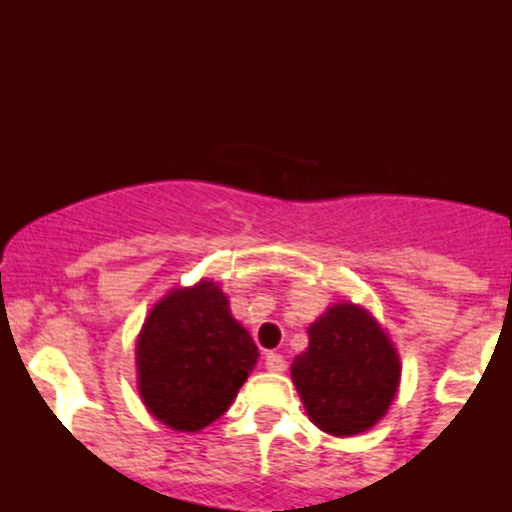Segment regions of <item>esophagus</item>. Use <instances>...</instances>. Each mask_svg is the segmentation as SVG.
<instances>
[{"instance_id":"1","label":"esophagus","mask_w":512,"mask_h":512,"mask_svg":"<svg viewBox=\"0 0 512 512\" xmlns=\"http://www.w3.org/2000/svg\"><path fill=\"white\" fill-rule=\"evenodd\" d=\"M265 368L270 370V373H284L287 370V360L282 358L279 353H265Z\"/></svg>"}]
</instances>
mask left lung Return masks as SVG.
Wrapping results in <instances>:
<instances>
[{
	"mask_svg": "<svg viewBox=\"0 0 512 512\" xmlns=\"http://www.w3.org/2000/svg\"><path fill=\"white\" fill-rule=\"evenodd\" d=\"M309 348L292 363V383L321 432L353 437L390 410L400 353L380 321L353 301L331 304L309 326Z\"/></svg>",
	"mask_w": 512,
	"mask_h": 512,
	"instance_id": "1",
	"label": "left lung"
}]
</instances>
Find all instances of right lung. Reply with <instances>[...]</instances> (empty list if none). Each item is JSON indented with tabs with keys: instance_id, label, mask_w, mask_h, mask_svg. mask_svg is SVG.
<instances>
[{
	"instance_id": "add662e5",
	"label": "right lung",
	"mask_w": 512,
	"mask_h": 512,
	"mask_svg": "<svg viewBox=\"0 0 512 512\" xmlns=\"http://www.w3.org/2000/svg\"><path fill=\"white\" fill-rule=\"evenodd\" d=\"M137 390L176 432H201L228 412L255 368V341L213 279L161 297L137 336Z\"/></svg>"
}]
</instances>
